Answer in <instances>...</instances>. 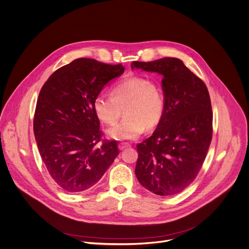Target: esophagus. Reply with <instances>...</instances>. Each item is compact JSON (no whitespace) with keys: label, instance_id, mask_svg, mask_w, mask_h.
<instances>
[{"label":"esophagus","instance_id":"34e87169","mask_svg":"<svg viewBox=\"0 0 249 249\" xmlns=\"http://www.w3.org/2000/svg\"><path fill=\"white\" fill-rule=\"evenodd\" d=\"M129 146H130V144L125 143V142H121V143H119V149H120V150H124V149H125V148H127V147H129Z\"/></svg>","mask_w":249,"mask_h":249}]
</instances>
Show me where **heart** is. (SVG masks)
<instances>
[{"instance_id": "heart-1", "label": "heart", "mask_w": 249, "mask_h": 249, "mask_svg": "<svg viewBox=\"0 0 249 249\" xmlns=\"http://www.w3.org/2000/svg\"><path fill=\"white\" fill-rule=\"evenodd\" d=\"M111 96L98 95L93 101V111L105 124H114L122 116L124 119L107 130L116 140H133L145 127L156 126L165 111V98L160 86L143 76H130L116 84Z\"/></svg>"}]
</instances>
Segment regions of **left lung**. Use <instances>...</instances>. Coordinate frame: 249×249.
<instances>
[{"label": "left lung", "instance_id": "1", "mask_svg": "<svg viewBox=\"0 0 249 249\" xmlns=\"http://www.w3.org/2000/svg\"><path fill=\"white\" fill-rule=\"evenodd\" d=\"M131 69L162 74L165 98L157 128L136 146V178L154 194H178L196 178L211 143L213 113L208 89L177 58L132 62Z\"/></svg>", "mask_w": 249, "mask_h": 249}]
</instances>
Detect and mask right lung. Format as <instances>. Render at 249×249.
Here are the masks:
<instances>
[{"label": "right lung", "mask_w": 249, "mask_h": 249, "mask_svg": "<svg viewBox=\"0 0 249 249\" xmlns=\"http://www.w3.org/2000/svg\"><path fill=\"white\" fill-rule=\"evenodd\" d=\"M124 68L81 58L57 70L44 83L33 130L42 161L65 191L92 188L119 155L117 141L103 140L94 99Z\"/></svg>", "instance_id": "right-lung-1"}]
</instances>
